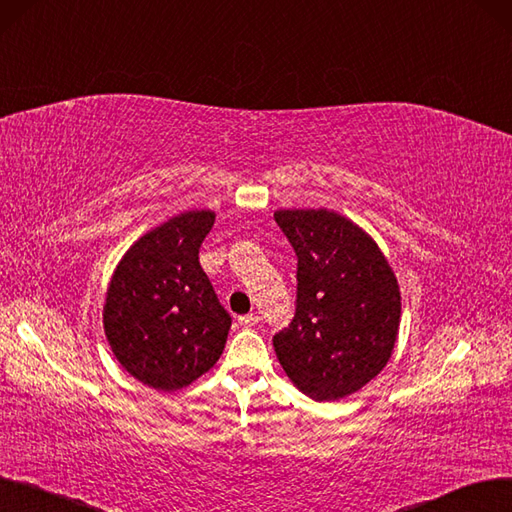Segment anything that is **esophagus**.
I'll return each instance as SVG.
<instances>
[{
    "instance_id": "esophagus-1",
    "label": "esophagus",
    "mask_w": 512,
    "mask_h": 512,
    "mask_svg": "<svg viewBox=\"0 0 512 512\" xmlns=\"http://www.w3.org/2000/svg\"><path fill=\"white\" fill-rule=\"evenodd\" d=\"M258 321H260L258 315H254V313L239 317V325H241V327H254V325H258Z\"/></svg>"
}]
</instances>
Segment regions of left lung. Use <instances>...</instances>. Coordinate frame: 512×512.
I'll use <instances>...</instances> for the list:
<instances>
[{
    "mask_svg": "<svg viewBox=\"0 0 512 512\" xmlns=\"http://www.w3.org/2000/svg\"><path fill=\"white\" fill-rule=\"evenodd\" d=\"M298 256L296 313L273 336L281 367L304 395L338 401L391 359L401 294L376 241L330 210H277Z\"/></svg>",
    "mask_w": 512,
    "mask_h": 512,
    "instance_id": "obj_1",
    "label": "left lung"
}]
</instances>
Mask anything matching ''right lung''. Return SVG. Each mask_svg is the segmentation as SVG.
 <instances>
[{"label": "right lung", "mask_w": 512, "mask_h": 512, "mask_svg": "<svg viewBox=\"0 0 512 512\" xmlns=\"http://www.w3.org/2000/svg\"><path fill=\"white\" fill-rule=\"evenodd\" d=\"M214 212L178 214L142 235L111 277L102 323L124 370L157 391H178L206 374L224 351V311L199 248Z\"/></svg>", "instance_id": "obj_1"}]
</instances>
